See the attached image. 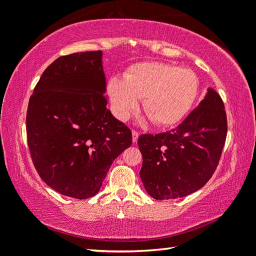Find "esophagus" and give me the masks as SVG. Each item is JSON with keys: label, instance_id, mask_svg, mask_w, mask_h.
Listing matches in <instances>:
<instances>
[{"label": "esophagus", "instance_id": "34e87169", "mask_svg": "<svg viewBox=\"0 0 256 256\" xmlns=\"http://www.w3.org/2000/svg\"><path fill=\"white\" fill-rule=\"evenodd\" d=\"M138 132L132 131V141L134 142V144L138 141Z\"/></svg>", "mask_w": 256, "mask_h": 256}]
</instances>
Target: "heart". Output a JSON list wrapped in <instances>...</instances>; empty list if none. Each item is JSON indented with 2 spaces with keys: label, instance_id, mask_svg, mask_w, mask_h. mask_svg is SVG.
<instances>
[{
  "label": "heart",
  "instance_id": "1",
  "mask_svg": "<svg viewBox=\"0 0 256 256\" xmlns=\"http://www.w3.org/2000/svg\"><path fill=\"white\" fill-rule=\"evenodd\" d=\"M198 92V80L192 70L162 62L134 64L123 79L115 76L107 84L116 118L128 120L138 107V99L144 98V110L160 126L180 122L192 107Z\"/></svg>",
  "mask_w": 256,
  "mask_h": 256
}]
</instances>
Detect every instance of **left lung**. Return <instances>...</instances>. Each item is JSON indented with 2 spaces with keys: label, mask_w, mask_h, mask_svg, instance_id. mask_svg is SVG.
Returning a JSON list of instances; mask_svg holds the SVG:
<instances>
[{
  "label": "left lung",
  "mask_w": 256,
  "mask_h": 256,
  "mask_svg": "<svg viewBox=\"0 0 256 256\" xmlns=\"http://www.w3.org/2000/svg\"><path fill=\"white\" fill-rule=\"evenodd\" d=\"M226 136L224 102L212 88L176 128L142 134L138 138L144 158L140 177L149 196L170 200L203 188L218 166Z\"/></svg>",
  "instance_id": "8db88e82"
}]
</instances>
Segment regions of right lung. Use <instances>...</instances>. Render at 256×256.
I'll use <instances>...</instances> for the list:
<instances>
[{"instance_id":"obj_1","label":"right lung","mask_w":256,"mask_h":256,"mask_svg":"<svg viewBox=\"0 0 256 256\" xmlns=\"http://www.w3.org/2000/svg\"><path fill=\"white\" fill-rule=\"evenodd\" d=\"M102 52L55 60L29 99L27 140L34 166L63 196H96L115 158L132 144L126 125L107 110Z\"/></svg>"}]
</instances>
